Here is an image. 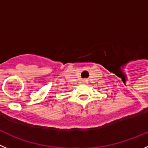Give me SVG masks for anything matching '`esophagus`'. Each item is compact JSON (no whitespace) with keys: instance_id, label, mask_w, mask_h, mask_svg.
<instances>
[{"instance_id":"esophagus-1","label":"esophagus","mask_w":148,"mask_h":148,"mask_svg":"<svg viewBox=\"0 0 148 148\" xmlns=\"http://www.w3.org/2000/svg\"><path fill=\"white\" fill-rule=\"evenodd\" d=\"M87 82V80H86V79H84V80H83L84 83H85V82Z\"/></svg>"}]
</instances>
